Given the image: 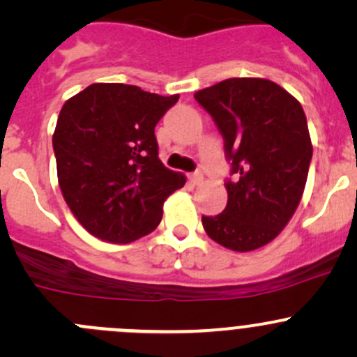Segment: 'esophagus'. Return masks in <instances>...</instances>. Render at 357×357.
I'll use <instances>...</instances> for the list:
<instances>
[{"mask_svg": "<svg viewBox=\"0 0 357 357\" xmlns=\"http://www.w3.org/2000/svg\"><path fill=\"white\" fill-rule=\"evenodd\" d=\"M188 179L192 185H200V183L204 181V174H202V172H193V174L188 176Z\"/></svg>", "mask_w": 357, "mask_h": 357, "instance_id": "1", "label": "esophagus"}]
</instances>
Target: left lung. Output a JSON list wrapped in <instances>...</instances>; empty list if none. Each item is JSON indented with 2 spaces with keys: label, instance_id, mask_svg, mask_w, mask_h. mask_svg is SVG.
<instances>
[{
  "label": "left lung",
  "instance_id": "8db88e82",
  "mask_svg": "<svg viewBox=\"0 0 357 357\" xmlns=\"http://www.w3.org/2000/svg\"><path fill=\"white\" fill-rule=\"evenodd\" d=\"M225 138L233 181L218 215H202L219 245L250 252L289 225L307 181L312 143L297 98L269 79L231 77L195 93Z\"/></svg>",
  "mask_w": 357,
  "mask_h": 357
}]
</instances>
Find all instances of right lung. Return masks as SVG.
<instances>
[{"label": "right lung", "instance_id": "right-lung-1", "mask_svg": "<svg viewBox=\"0 0 357 357\" xmlns=\"http://www.w3.org/2000/svg\"><path fill=\"white\" fill-rule=\"evenodd\" d=\"M179 95L95 82L63 103L53 132L56 174L74 218L96 238L131 243L162 219L186 176L158 158L155 126Z\"/></svg>", "mask_w": 357, "mask_h": 357}]
</instances>
